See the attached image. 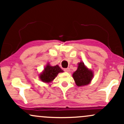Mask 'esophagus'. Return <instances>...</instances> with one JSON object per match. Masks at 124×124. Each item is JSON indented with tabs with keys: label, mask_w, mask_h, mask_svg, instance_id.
<instances>
[{
	"label": "esophagus",
	"mask_w": 124,
	"mask_h": 124,
	"mask_svg": "<svg viewBox=\"0 0 124 124\" xmlns=\"http://www.w3.org/2000/svg\"><path fill=\"white\" fill-rule=\"evenodd\" d=\"M64 71L66 72H70V69L69 68H65V69H64Z\"/></svg>",
	"instance_id": "obj_1"
}]
</instances>
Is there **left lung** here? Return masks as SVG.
<instances>
[{
  "label": "left lung",
  "mask_w": 124,
  "mask_h": 124,
  "mask_svg": "<svg viewBox=\"0 0 124 124\" xmlns=\"http://www.w3.org/2000/svg\"><path fill=\"white\" fill-rule=\"evenodd\" d=\"M93 72L84 65L83 62L79 63L78 69L73 74V79L78 86H85L89 84L93 78Z\"/></svg>",
  "instance_id": "8db88e82"
}]
</instances>
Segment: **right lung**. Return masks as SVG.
<instances>
[{
    "label": "right lung",
    "mask_w": 124,
    "mask_h": 124,
    "mask_svg": "<svg viewBox=\"0 0 124 124\" xmlns=\"http://www.w3.org/2000/svg\"><path fill=\"white\" fill-rule=\"evenodd\" d=\"M63 71L58 65L51 66L49 65H47L42 73L39 76V78L42 82L49 83L52 81L56 78L58 74Z\"/></svg>",
    "instance_id": "1"
}]
</instances>
